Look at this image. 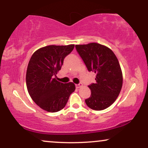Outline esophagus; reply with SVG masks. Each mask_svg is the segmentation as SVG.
<instances>
[{
	"label": "esophagus",
	"instance_id": "34e87169",
	"mask_svg": "<svg viewBox=\"0 0 148 148\" xmlns=\"http://www.w3.org/2000/svg\"><path fill=\"white\" fill-rule=\"evenodd\" d=\"M83 84H76V88H79L81 87H82Z\"/></svg>",
	"mask_w": 148,
	"mask_h": 148
}]
</instances>
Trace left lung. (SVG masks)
<instances>
[{"label": "left lung", "mask_w": 148, "mask_h": 148, "mask_svg": "<svg viewBox=\"0 0 148 148\" xmlns=\"http://www.w3.org/2000/svg\"><path fill=\"white\" fill-rule=\"evenodd\" d=\"M89 72L96 74V83L88 86L91 95L85 100L91 109L101 111L116 100L123 86V72L111 49L100 44L76 45Z\"/></svg>", "instance_id": "8db88e82"}]
</instances>
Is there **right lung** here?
<instances>
[{
	"mask_svg": "<svg viewBox=\"0 0 148 148\" xmlns=\"http://www.w3.org/2000/svg\"><path fill=\"white\" fill-rule=\"evenodd\" d=\"M74 45H49L34 52L26 71V86L30 97L45 111L54 113L65 106L69 96L75 90L72 82L58 81L64 58L74 49Z\"/></svg>",
	"mask_w": 148,
	"mask_h": 148,
	"instance_id": "1",
	"label": "right lung"
}]
</instances>
